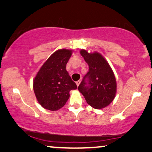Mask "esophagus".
Wrapping results in <instances>:
<instances>
[{"mask_svg": "<svg viewBox=\"0 0 152 152\" xmlns=\"http://www.w3.org/2000/svg\"><path fill=\"white\" fill-rule=\"evenodd\" d=\"M80 83H81V81H80V80L77 81V82H76V84H77V86H79V85L80 84Z\"/></svg>", "mask_w": 152, "mask_h": 152, "instance_id": "34e87169", "label": "esophagus"}]
</instances>
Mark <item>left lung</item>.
<instances>
[{
	"mask_svg": "<svg viewBox=\"0 0 152 152\" xmlns=\"http://www.w3.org/2000/svg\"><path fill=\"white\" fill-rule=\"evenodd\" d=\"M81 55L88 65V72L78 86L86 102L96 109L109 106L115 97L117 84L111 66L102 55L81 50ZM88 84V85H87Z\"/></svg>",
	"mask_w": 152,
	"mask_h": 152,
	"instance_id": "8db88e82",
	"label": "left lung"
}]
</instances>
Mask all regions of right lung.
<instances>
[{
  "mask_svg": "<svg viewBox=\"0 0 152 152\" xmlns=\"http://www.w3.org/2000/svg\"><path fill=\"white\" fill-rule=\"evenodd\" d=\"M72 50L60 49L43 64L33 81V89L42 107L57 111L66 104L69 92L77 87L66 70Z\"/></svg>",
  "mask_w": 152,
  "mask_h": 152,
  "instance_id": "1",
  "label": "right lung"
}]
</instances>
